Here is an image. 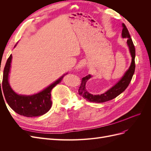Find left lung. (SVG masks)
<instances>
[{"label": "left lung", "mask_w": 151, "mask_h": 151, "mask_svg": "<svg viewBox=\"0 0 151 151\" xmlns=\"http://www.w3.org/2000/svg\"><path fill=\"white\" fill-rule=\"evenodd\" d=\"M122 36L123 38H127V43L129 47L130 55L132 57L131 64L128 68V70L122 76V78L118 81V83L114 85L113 87L108 89L106 92L101 94L93 95L89 93L86 88V84L91 77H92L91 75L89 74L82 79L81 84L79 86L78 92L80 96H83L87 101L94 103H104L109 100L115 98L118 95L124 91L128 86L129 85L132 80V77L134 74L135 64V49L134 45L132 42V40L130 37L129 30L127 29L126 26L124 23H122Z\"/></svg>", "instance_id": "1"}]
</instances>
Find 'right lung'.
<instances>
[{"instance_id": "obj_1", "label": "right lung", "mask_w": 151, "mask_h": 151, "mask_svg": "<svg viewBox=\"0 0 151 151\" xmlns=\"http://www.w3.org/2000/svg\"><path fill=\"white\" fill-rule=\"evenodd\" d=\"M16 45L14 48L16 47ZM12 57V55H11L4 67L2 86H1L0 81V93H2L3 90L4 97L9 106L20 115L27 117H35L44 115L50 110L52 106V89L57 84L60 83L63 77L67 74V73L62 76L54 83L38 93L32 95L18 94L13 91L9 83Z\"/></svg>"}]
</instances>
